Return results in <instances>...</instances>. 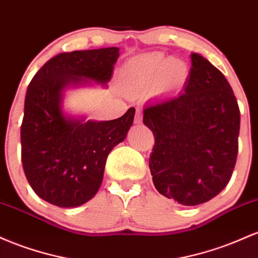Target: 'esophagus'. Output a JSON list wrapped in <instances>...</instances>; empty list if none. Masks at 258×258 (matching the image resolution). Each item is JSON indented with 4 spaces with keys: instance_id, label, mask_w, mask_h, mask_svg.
Wrapping results in <instances>:
<instances>
[{
    "instance_id": "1",
    "label": "esophagus",
    "mask_w": 258,
    "mask_h": 258,
    "mask_svg": "<svg viewBox=\"0 0 258 258\" xmlns=\"http://www.w3.org/2000/svg\"><path fill=\"white\" fill-rule=\"evenodd\" d=\"M134 121H135V123H137V124L143 123V112H141L140 109H137V112H135Z\"/></svg>"
}]
</instances>
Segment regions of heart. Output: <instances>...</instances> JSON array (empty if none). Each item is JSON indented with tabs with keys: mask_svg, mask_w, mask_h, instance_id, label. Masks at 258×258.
<instances>
[{
	"mask_svg": "<svg viewBox=\"0 0 258 258\" xmlns=\"http://www.w3.org/2000/svg\"><path fill=\"white\" fill-rule=\"evenodd\" d=\"M163 77L167 84L179 85L186 78V68L179 60H167L158 56H150L133 63L126 72L129 86L134 90L156 85Z\"/></svg>",
	"mask_w": 258,
	"mask_h": 258,
	"instance_id": "b5f03b06",
	"label": "heart"
}]
</instances>
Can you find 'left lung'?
Masks as SVG:
<instances>
[{"label": "left lung", "mask_w": 258, "mask_h": 258, "mask_svg": "<svg viewBox=\"0 0 258 258\" xmlns=\"http://www.w3.org/2000/svg\"><path fill=\"white\" fill-rule=\"evenodd\" d=\"M155 145L149 166L157 191L184 206L210 201L229 183L239 149L240 109L230 84L198 53L184 91L144 108Z\"/></svg>", "instance_id": "8db88e82"}]
</instances>
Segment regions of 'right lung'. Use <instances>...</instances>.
Here are the masks:
<instances>
[{"instance_id": "obj_1", "label": "right lung", "mask_w": 258, "mask_h": 258, "mask_svg": "<svg viewBox=\"0 0 258 258\" xmlns=\"http://www.w3.org/2000/svg\"><path fill=\"white\" fill-rule=\"evenodd\" d=\"M118 56V47L59 53L29 84L20 126L23 169L36 195L54 206H80L96 195L107 156L132 126L134 107L118 119L86 123L60 111L66 85L82 78L106 84Z\"/></svg>"}]
</instances>
